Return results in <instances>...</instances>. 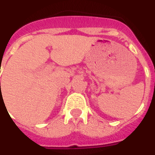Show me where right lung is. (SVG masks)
I'll use <instances>...</instances> for the list:
<instances>
[{
	"label": "right lung",
	"mask_w": 155,
	"mask_h": 155,
	"mask_svg": "<svg viewBox=\"0 0 155 155\" xmlns=\"http://www.w3.org/2000/svg\"><path fill=\"white\" fill-rule=\"evenodd\" d=\"M0 84H1V83H0Z\"/></svg>",
	"instance_id": "1"
}]
</instances>
